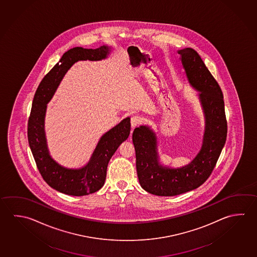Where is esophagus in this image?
Here are the masks:
<instances>
[{"instance_id":"1","label":"esophagus","mask_w":257,"mask_h":257,"mask_svg":"<svg viewBox=\"0 0 257 257\" xmlns=\"http://www.w3.org/2000/svg\"><path fill=\"white\" fill-rule=\"evenodd\" d=\"M144 122V118L140 115H134L133 117L131 118V125L134 128V127L137 126L140 123Z\"/></svg>"}]
</instances>
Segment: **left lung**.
<instances>
[{
  "label": "left lung",
  "mask_w": 257,
  "mask_h": 257,
  "mask_svg": "<svg viewBox=\"0 0 257 257\" xmlns=\"http://www.w3.org/2000/svg\"><path fill=\"white\" fill-rule=\"evenodd\" d=\"M190 86L198 96L205 115L202 146L188 165L163 166L159 162L157 138L150 127L141 125L133 133L136 170L142 188L156 196L171 197L197 189L210 176L227 135L225 103L220 86L200 56L191 48L178 51Z\"/></svg>",
  "instance_id": "1"
}]
</instances>
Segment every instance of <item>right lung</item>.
<instances>
[{
  "label": "right lung",
  "instance_id": "1",
  "mask_svg": "<svg viewBox=\"0 0 257 257\" xmlns=\"http://www.w3.org/2000/svg\"><path fill=\"white\" fill-rule=\"evenodd\" d=\"M110 53L107 46L97 49L76 47L64 53L59 63L43 77L37 88L28 121V141L37 168L52 189L71 196H85L99 190L104 184L109 161L130 135V117L105 133L95 147L90 161L79 169H68L50 157L44 131L47 104L54 95L65 74L78 60H101Z\"/></svg>",
  "mask_w": 257,
  "mask_h": 257
}]
</instances>
